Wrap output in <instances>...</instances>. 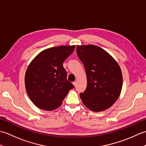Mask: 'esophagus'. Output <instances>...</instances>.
<instances>
[{
	"label": "esophagus",
	"instance_id": "obj_1",
	"mask_svg": "<svg viewBox=\"0 0 146 146\" xmlns=\"http://www.w3.org/2000/svg\"><path fill=\"white\" fill-rule=\"evenodd\" d=\"M73 84L74 86H76L77 85V82H74L73 83Z\"/></svg>",
	"mask_w": 146,
	"mask_h": 146
}]
</instances>
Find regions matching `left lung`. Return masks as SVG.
I'll use <instances>...</instances> for the list:
<instances>
[{"label": "left lung", "mask_w": 146, "mask_h": 146, "mask_svg": "<svg viewBox=\"0 0 146 146\" xmlns=\"http://www.w3.org/2000/svg\"><path fill=\"white\" fill-rule=\"evenodd\" d=\"M76 52L86 71L87 85L80 96L86 107L102 111L112 106L122 87V74L116 60L98 46H77Z\"/></svg>", "instance_id": "8db88e82"}]
</instances>
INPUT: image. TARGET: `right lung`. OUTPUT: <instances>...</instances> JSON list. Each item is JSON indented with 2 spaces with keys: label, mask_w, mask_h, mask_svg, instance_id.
<instances>
[{
  "label": "right lung",
  "mask_w": 146,
  "mask_h": 146,
  "mask_svg": "<svg viewBox=\"0 0 146 146\" xmlns=\"http://www.w3.org/2000/svg\"><path fill=\"white\" fill-rule=\"evenodd\" d=\"M75 46H61L43 50L33 59L25 74V86L31 100L44 110L56 109L71 89L63 63Z\"/></svg>",
  "instance_id": "1"
}]
</instances>
